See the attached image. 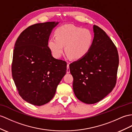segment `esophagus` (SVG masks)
Returning <instances> with one entry per match:
<instances>
[{"label":"esophagus","mask_w":132,"mask_h":132,"mask_svg":"<svg viewBox=\"0 0 132 132\" xmlns=\"http://www.w3.org/2000/svg\"><path fill=\"white\" fill-rule=\"evenodd\" d=\"M67 73H70L69 64H67Z\"/></svg>","instance_id":"obj_1"}]
</instances>
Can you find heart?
<instances>
[{
	"mask_svg": "<svg viewBox=\"0 0 132 132\" xmlns=\"http://www.w3.org/2000/svg\"><path fill=\"white\" fill-rule=\"evenodd\" d=\"M55 35V37L50 38L48 45L55 58L62 56L65 46L68 56L75 60L81 59L88 53L94 43V36L90 30L74 25L57 28Z\"/></svg>",
	"mask_w": 132,
	"mask_h": 132,
	"instance_id": "b5f03b06",
	"label": "heart"
}]
</instances>
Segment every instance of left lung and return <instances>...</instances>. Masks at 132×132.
<instances>
[{"label": "left lung", "instance_id": "obj_1", "mask_svg": "<svg viewBox=\"0 0 132 132\" xmlns=\"http://www.w3.org/2000/svg\"><path fill=\"white\" fill-rule=\"evenodd\" d=\"M94 32L90 51L69 65L74 93L88 104L101 101L115 87L119 61L117 48L105 32L96 25Z\"/></svg>", "mask_w": 132, "mask_h": 132}]
</instances>
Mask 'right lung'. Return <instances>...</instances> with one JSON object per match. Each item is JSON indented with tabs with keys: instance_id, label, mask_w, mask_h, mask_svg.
I'll return each mask as SVG.
<instances>
[{
	"instance_id": "1",
	"label": "right lung",
	"mask_w": 132,
	"mask_h": 132,
	"mask_svg": "<svg viewBox=\"0 0 132 132\" xmlns=\"http://www.w3.org/2000/svg\"><path fill=\"white\" fill-rule=\"evenodd\" d=\"M59 22L36 23L22 32L14 45L13 79L19 95L36 106L49 102L67 71V62L51 55L48 41Z\"/></svg>"
}]
</instances>
